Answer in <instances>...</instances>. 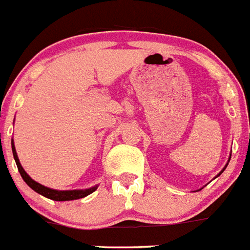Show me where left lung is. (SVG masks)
Instances as JSON below:
<instances>
[{
  "instance_id": "8db88e82",
  "label": "left lung",
  "mask_w": 250,
  "mask_h": 250,
  "mask_svg": "<svg viewBox=\"0 0 250 250\" xmlns=\"http://www.w3.org/2000/svg\"><path fill=\"white\" fill-rule=\"evenodd\" d=\"M230 156H231V154H230ZM227 165H228V163H227ZM227 165H225V167H227ZM225 167H224V169H225ZM224 169H223V170H222V171H220V173H219V174H218V175H220V174H222V173H223V171H224Z\"/></svg>"
}]
</instances>
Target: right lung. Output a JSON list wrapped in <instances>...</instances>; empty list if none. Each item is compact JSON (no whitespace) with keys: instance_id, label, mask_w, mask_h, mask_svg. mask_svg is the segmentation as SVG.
I'll return each instance as SVG.
<instances>
[{"instance_id":"right-lung-1","label":"right lung","mask_w":250,"mask_h":250,"mask_svg":"<svg viewBox=\"0 0 250 250\" xmlns=\"http://www.w3.org/2000/svg\"><path fill=\"white\" fill-rule=\"evenodd\" d=\"M11 145H12L13 158H15V161H16L17 169H19L22 179L25 180V183L31 188V189H34L36 193L46 196V198H48V199L56 200V202L76 200V199H80V198H85V196H87L89 194L94 193V191L98 189V187H92V188H90V189H83V190H55V189H51V188L43 187V185L39 184L37 182H35L34 179L30 178V175L26 173L25 170H23V167H21V164H20L19 156H17V152H16V149H15L13 140H12V143H11Z\"/></svg>"}]
</instances>
